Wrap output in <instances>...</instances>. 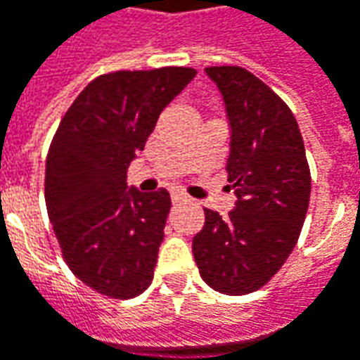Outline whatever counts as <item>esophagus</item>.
Segmentation results:
<instances>
[{"label":"esophagus","mask_w":360,"mask_h":360,"mask_svg":"<svg viewBox=\"0 0 360 360\" xmlns=\"http://www.w3.org/2000/svg\"><path fill=\"white\" fill-rule=\"evenodd\" d=\"M171 200H173V202H181V200H187V195H183V193H177V191H175V193H171Z\"/></svg>","instance_id":"esophagus-1"}]
</instances>
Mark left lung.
Returning <instances> with one entry per match:
<instances>
[{
  "label": "left lung",
  "instance_id": "1",
  "mask_svg": "<svg viewBox=\"0 0 360 360\" xmlns=\"http://www.w3.org/2000/svg\"><path fill=\"white\" fill-rule=\"evenodd\" d=\"M205 72L221 92L231 126L226 171L236 202L229 217L205 209L193 256L212 290L240 295L262 288L292 254L311 175L297 122L272 88L240 67Z\"/></svg>",
  "mask_w": 360,
  "mask_h": 360
}]
</instances>
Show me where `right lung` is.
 Segmentation results:
<instances>
[{"instance_id":"1","label":"right lung","mask_w":360,"mask_h":360,"mask_svg":"<svg viewBox=\"0 0 360 360\" xmlns=\"http://www.w3.org/2000/svg\"><path fill=\"white\" fill-rule=\"evenodd\" d=\"M195 75L185 67L102 75L58 124L46 155V212L68 268L104 295L128 300L153 280L169 193L128 187V167Z\"/></svg>"}]
</instances>
